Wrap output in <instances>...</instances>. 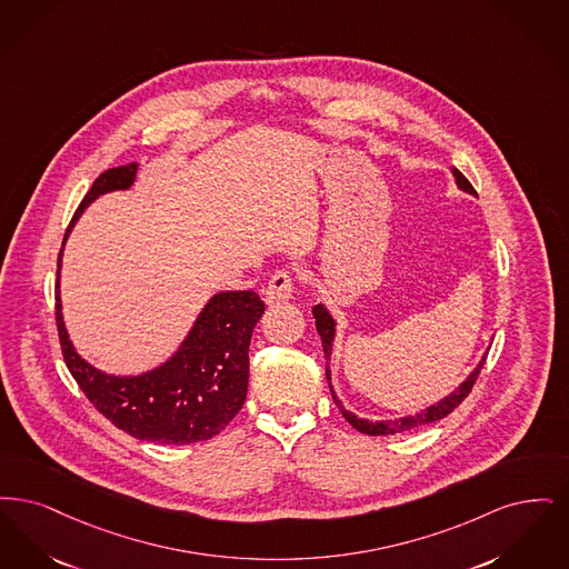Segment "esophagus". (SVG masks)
I'll return each instance as SVG.
<instances>
[{"mask_svg": "<svg viewBox=\"0 0 569 569\" xmlns=\"http://www.w3.org/2000/svg\"><path fill=\"white\" fill-rule=\"evenodd\" d=\"M291 297H293V273L278 270L266 287V301L268 303H284Z\"/></svg>", "mask_w": 569, "mask_h": 569, "instance_id": "obj_1", "label": "esophagus"}]
</instances>
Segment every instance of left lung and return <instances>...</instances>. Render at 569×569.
Segmentation results:
<instances>
[{
  "label": "left lung",
  "mask_w": 569,
  "mask_h": 569,
  "mask_svg": "<svg viewBox=\"0 0 569 569\" xmlns=\"http://www.w3.org/2000/svg\"><path fill=\"white\" fill-rule=\"evenodd\" d=\"M452 176H455V182H457V187L461 189V191H466V193H470V196H476V191H473V187L470 184V180L463 176V173L459 172L457 168H452ZM312 315H315V319H317V331H319V336H321L322 350H325V359H327V380H329V389H331V397H333V401H336V406L340 408V412H342V417L357 429V431H361V433H368V436H389V433H401V431H408V429H412V427H420V425H427V422H436V420L445 419L448 417L466 397L471 391V387H473V382H476V378H478V373L482 370V366H485V359H487V352L482 355V359H480V363L473 368L470 376L459 385V389L457 391H452L450 396H446L445 399H440L438 403H431L429 408H425V410H420L417 412L415 417L410 415V417H401V419L396 420H368V419H359L357 415H352L350 410H347L345 406H342V401L336 397V391H333V387H331V370H329V359H331V347H333V340H336V321H333V317L329 315V310L322 306V303H317L315 308H312Z\"/></svg>",
  "instance_id": "1"
}]
</instances>
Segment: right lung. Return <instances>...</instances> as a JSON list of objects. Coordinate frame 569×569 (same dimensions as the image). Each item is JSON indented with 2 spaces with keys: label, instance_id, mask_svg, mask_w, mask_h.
Wrapping results in <instances>:
<instances>
[{
  "label": "right lung",
  "instance_id": "right-lung-1",
  "mask_svg": "<svg viewBox=\"0 0 569 569\" xmlns=\"http://www.w3.org/2000/svg\"><path fill=\"white\" fill-rule=\"evenodd\" d=\"M138 166L129 163L99 176L80 201L63 244L87 206L99 196L127 191ZM57 270V329L68 370L99 412L136 440L154 445H193L221 433L248 391V347L266 306L252 291H222L201 308L191 331L159 368L138 376H114L84 361L70 340L61 312Z\"/></svg>",
  "mask_w": 569,
  "mask_h": 569
}]
</instances>
